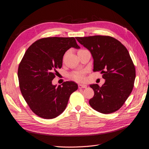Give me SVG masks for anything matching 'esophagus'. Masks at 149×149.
<instances>
[{
	"mask_svg": "<svg viewBox=\"0 0 149 149\" xmlns=\"http://www.w3.org/2000/svg\"><path fill=\"white\" fill-rule=\"evenodd\" d=\"M86 86H87L86 85H84V84H79L78 85L79 88H86Z\"/></svg>",
	"mask_w": 149,
	"mask_h": 149,
	"instance_id": "34e87169",
	"label": "esophagus"
}]
</instances>
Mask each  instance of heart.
Listing matches in <instances>:
<instances>
[{
	"instance_id": "heart-1",
	"label": "heart",
	"mask_w": 149,
	"mask_h": 149,
	"mask_svg": "<svg viewBox=\"0 0 149 149\" xmlns=\"http://www.w3.org/2000/svg\"><path fill=\"white\" fill-rule=\"evenodd\" d=\"M69 77L77 82H83L85 80V71L81 70L73 72L69 74Z\"/></svg>"
}]
</instances>
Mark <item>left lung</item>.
<instances>
[{"label": "left lung", "instance_id": "left-lung-1", "mask_svg": "<svg viewBox=\"0 0 149 149\" xmlns=\"http://www.w3.org/2000/svg\"><path fill=\"white\" fill-rule=\"evenodd\" d=\"M91 53L93 72H99L105 82L102 86L90 85L94 91L90 106L102 113L118 110L132 92L135 79V68L126 47L117 39L107 36L76 37Z\"/></svg>", "mask_w": 149, "mask_h": 149}]
</instances>
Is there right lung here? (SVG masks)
<instances>
[{
  "label": "right lung",
  "mask_w": 149,
  "mask_h": 149,
  "mask_svg": "<svg viewBox=\"0 0 149 149\" xmlns=\"http://www.w3.org/2000/svg\"><path fill=\"white\" fill-rule=\"evenodd\" d=\"M79 49L74 37H46L29 47L20 61L18 77L20 91L32 111L42 118L52 119L65 109L70 96L77 90L72 81L53 85L56 69L63 65L65 52Z\"/></svg>",
  "instance_id": "right-lung-1"
}]
</instances>
